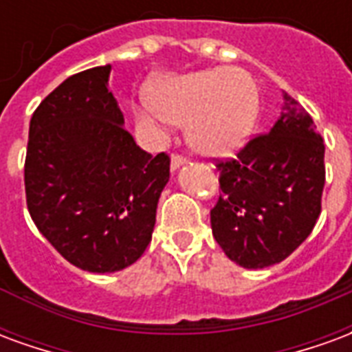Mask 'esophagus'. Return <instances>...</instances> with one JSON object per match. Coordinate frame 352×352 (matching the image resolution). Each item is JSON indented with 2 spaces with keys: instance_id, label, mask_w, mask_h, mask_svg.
Listing matches in <instances>:
<instances>
[{
  "instance_id": "1",
  "label": "esophagus",
  "mask_w": 352,
  "mask_h": 352,
  "mask_svg": "<svg viewBox=\"0 0 352 352\" xmlns=\"http://www.w3.org/2000/svg\"><path fill=\"white\" fill-rule=\"evenodd\" d=\"M183 164H184L183 156H179V154H173V156H171V164H169V168H171V171H177V169L181 168Z\"/></svg>"
}]
</instances>
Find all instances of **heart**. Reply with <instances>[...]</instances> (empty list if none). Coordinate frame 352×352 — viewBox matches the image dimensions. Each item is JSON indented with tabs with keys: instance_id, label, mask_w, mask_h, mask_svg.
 I'll return each instance as SVG.
<instances>
[{
	"instance_id": "b5f03b06",
	"label": "heart",
	"mask_w": 352,
	"mask_h": 352,
	"mask_svg": "<svg viewBox=\"0 0 352 352\" xmlns=\"http://www.w3.org/2000/svg\"><path fill=\"white\" fill-rule=\"evenodd\" d=\"M148 98L133 107L146 143H162L173 124H186L188 143L213 156L237 148L258 118V87L241 67L169 75L154 82Z\"/></svg>"
}]
</instances>
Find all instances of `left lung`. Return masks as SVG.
<instances>
[{"mask_svg":"<svg viewBox=\"0 0 352 352\" xmlns=\"http://www.w3.org/2000/svg\"><path fill=\"white\" fill-rule=\"evenodd\" d=\"M217 169L222 192L211 209V228L237 265L279 264L315 228L324 188V143L309 113L287 92L272 130Z\"/></svg>","mask_w":352,"mask_h":352,"instance_id":"1","label":"left lung"}]
</instances>
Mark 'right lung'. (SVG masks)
Here are the masks:
<instances>
[{
  "label": "right lung",
  "mask_w": 352,
  "mask_h": 352,
  "mask_svg": "<svg viewBox=\"0 0 352 352\" xmlns=\"http://www.w3.org/2000/svg\"><path fill=\"white\" fill-rule=\"evenodd\" d=\"M111 65L65 79L30 120L24 184L37 230L69 264L120 272L153 239L169 181L168 154L151 156L124 130Z\"/></svg>",
  "instance_id": "1"
}]
</instances>
